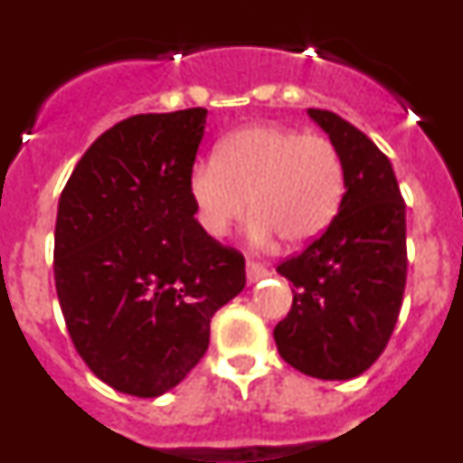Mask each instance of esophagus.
Instances as JSON below:
<instances>
[{
    "label": "esophagus",
    "instance_id": "1",
    "mask_svg": "<svg viewBox=\"0 0 463 463\" xmlns=\"http://www.w3.org/2000/svg\"><path fill=\"white\" fill-rule=\"evenodd\" d=\"M245 273H248V282H257L261 280V278L269 276V269L264 267V264H260V261L250 260L245 264Z\"/></svg>",
    "mask_w": 463,
    "mask_h": 463
}]
</instances>
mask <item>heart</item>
<instances>
[{
    "mask_svg": "<svg viewBox=\"0 0 463 463\" xmlns=\"http://www.w3.org/2000/svg\"><path fill=\"white\" fill-rule=\"evenodd\" d=\"M345 169L336 146L317 134L252 125L222 138L215 159L190 171V196L199 224L211 236L227 234L250 203L255 241L280 236L301 245L336 218Z\"/></svg>",
    "mask_w": 463,
    "mask_h": 463,
    "instance_id": "obj_1",
    "label": "heart"
}]
</instances>
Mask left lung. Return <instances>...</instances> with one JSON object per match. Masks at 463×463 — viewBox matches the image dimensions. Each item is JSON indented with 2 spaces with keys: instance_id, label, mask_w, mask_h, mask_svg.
<instances>
[{
  "instance_id": "obj_1",
  "label": "left lung",
  "mask_w": 463,
  "mask_h": 463,
  "mask_svg": "<svg viewBox=\"0 0 463 463\" xmlns=\"http://www.w3.org/2000/svg\"><path fill=\"white\" fill-rule=\"evenodd\" d=\"M345 169L336 218L278 273L294 285L292 308L273 329L289 366L320 380L362 375L383 354L406 289V202L387 155L357 127L322 109Z\"/></svg>"
}]
</instances>
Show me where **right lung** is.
Segmentation results:
<instances>
[{"instance_id": "1", "label": "right lung", "mask_w": 463, "mask_h": 463, "mask_svg": "<svg viewBox=\"0 0 463 463\" xmlns=\"http://www.w3.org/2000/svg\"><path fill=\"white\" fill-rule=\"evenodd\" d=\"M206 109L106 129L64 185L55 289L73 345L122 394L153 399L206 354L211 317L245 288V260L194 220L190 171Z\"/></svg>"}]
</instances>
